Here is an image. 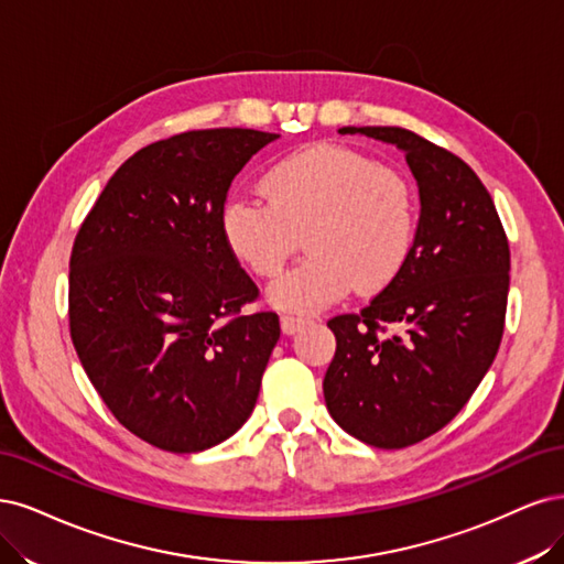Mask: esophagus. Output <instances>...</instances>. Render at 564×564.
I'll return each mask as SVG.
<instances>
[{"label":"esophagus","mask_w":564,"mask_h":564,"mask_svg":"<svg viewBox=\"0 0 564 564\" xmlns=\"http://www.w3.org/2000/svg\"><path fill=\"white\" fill-rule=\"evenodd\" d=\"M312 321L308 316H302V314H283L281 316V330L285 335H295L300 328H304V325Z\"/></svg>","instance_id":"34e87169"}]
</instances>
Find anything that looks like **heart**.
Segmentation results:
<instances>
[{
	"instance_id": "heart-1",
	"label": "heart",
	"mask_w": 564,
	"mask_h": 564,
	"mask_svg": "<svg viewBox=\"0 0 564 564\" xmlns=\"http://www.w3.org/2000/svg\"><path fill=\"white\" fill-rule=\"evenodd\" d=\"M264 192L227 196L223 236L262 279L276 276L306 236L308 256L269 288L279 308L318 312L351 285L375 293L410 258L416 194L405 175L366 154L316 144L274 163Z\"/></svg>"
}]
</instances>
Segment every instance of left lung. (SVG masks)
Here are the masks:
<instances>
[{
	"instance_id": "8db88e82",
	"label": "left lung",
	"mask_w": 564,
	"mask_h": 564,
	"mask_svg": "<svg viewBox=\"0 0 564 564\" xmlns=\"http://www.w3.org/2000/svg\"><path fill=\"white\" fill-rule=\"evenodd\" d=\"M405 152L420 225L405 267L358 314L328 321L337 349L325 405L381 449L420 443L468 403L499 351L511 250L492 196L466 161L401 126H344Z\"/></svg>"
}]
</instances>
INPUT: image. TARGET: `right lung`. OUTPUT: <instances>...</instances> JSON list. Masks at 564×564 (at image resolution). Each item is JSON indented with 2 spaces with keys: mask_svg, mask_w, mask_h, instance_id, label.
<instances>
[{
  "mask_svg": "<svg viewBox=\"0 0 564 564\" xmlns=\"http://www.w3.org/2000/svg\"><path fill=\"white\" fill-rule=\"evenodd\" d=\"M276 133L206 129L123 161L69 256V337L102 403L140 441L192 454L258 403L281 337L223 236L234 177Z\"/></svg>",
  "mask_w": 564,
  "mask_h": 564,
  "instance_id": "obj_1",
  "label": "right lung"
}]
</instances>
